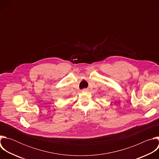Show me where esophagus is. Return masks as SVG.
Segmentation results:
<instances>
[{
	"mask_svg": "<svg viewBox=\"0 0 159 159\" xmlns=\"http://www.w3.org/2000/svg\"><path fill=\"white\" fill-rule=\"evenodd\" d=\"M87 90H88L87 89H82V91H84V92H86V91H87Z\"/></svg>",
	"mask_w": 159,
	"mask_h": 159,
	"instance_id": "1",
	"label": "esophagus"
}]
</instances>
